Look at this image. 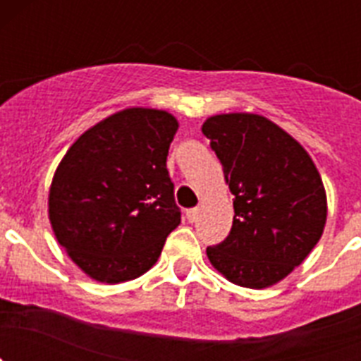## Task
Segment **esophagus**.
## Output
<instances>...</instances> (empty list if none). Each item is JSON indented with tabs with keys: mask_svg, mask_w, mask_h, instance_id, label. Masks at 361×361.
I'll use <instances>...</instances> for the list:
<instances>
[{
	"mask_svg": "<svg viewBox=\"0 0 361 361\" xmlns=\"http://www.w3.org/2000/svg\"><path fill=\"white\" fill-rule=\"evenodd\" d=\"M197 216H199V208H191V209H188V212H186L188 222H195Z\"/></svg>",
	"mask_w": 361,
	"mask_h": 361,
	"instance_id": "obj_1",
	"label": "esophagus"
}]
</instances>
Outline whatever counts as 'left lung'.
<instances>
[{
    "instance_id": "obj_1",
    "label": "left lung",
    "mask_w": 361,
    "mask_h": 361,
    "mask_svg": "<svg viewBox=\"0 0 361 361\" xmlns=\"http://www.w3.org/2000/svg\"><path fill=\"white\" fill-rule=\"evenodd\" d=\"M202 133L235 195L231 231L206 255L231 283L271 288L304 262L324 233L320 173L295 137L258 114H216L204 121Z\"/></svg>"
}]
</instances>
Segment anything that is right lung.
I'll return each mask as SVG.
<instances>
[{
  "mask_svg": "<svg viewBox=\"0 0 361 361\" xmlns=\"http://www.w3.org/2000/svg\"><path fill=\"white\" fill-rule=\"evenodd\" d=\"M178 121L124 108L75 139L57 164L49 219L72 262L101 283L145 275L180 224L166 157Z\"/></svg>",
  "mask_w": 361,
  "mask_h": 361,
  "instance_id": "1",
  "label": "right lung"
}]
</instances>
